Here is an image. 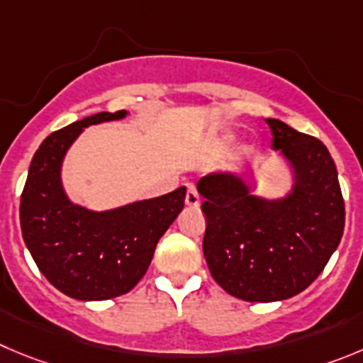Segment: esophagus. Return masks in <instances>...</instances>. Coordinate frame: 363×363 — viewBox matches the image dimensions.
<instances>
[{"label":"esophagus","instance_id":"esophagus-1","mask_svg":"<svg viewBox=\"0 0 363 363\" xmlns=\"http://www.w3.org/2000/svg\"><path fill=\"white\" fill-rule=\"evenodd\" d=\"M186 206H189V208H199V206H201V195H199V191L195 189V186L193 184L188 186V193H186Z\"/></svg>","mask_w":363,"mask_h":363}]
</instances>
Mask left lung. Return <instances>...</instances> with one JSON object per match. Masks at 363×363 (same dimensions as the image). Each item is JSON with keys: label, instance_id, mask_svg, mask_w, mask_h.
Here are the masks:
<instances>
[{"label": "left lung", "instance_id": "8db88e82", "mask_svg": "<svg viewBox=\"0 0 363 363\" xmlns=\"http://www.w3.org/2000/svg\"><path fill=\"white\" fill-rule=\"evenodd\" d=\"M272 148L296 172L283 201L252 197L233 174L199 181L204 197L202 249L213 279L233 297L272 303L297 296L323 272L344 233L337 166L326 145L279 120H267Z\"/></svg>", "mask_w": 363, "mask_h": 363}]
</instances>
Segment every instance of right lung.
Masks as SVG:
<instances>
[{"mask_svg":"<svg viewBox=\"0 0 363 363\" xmlns=\"http://www.w3.org/2000/svg\"><path fill=\"white\" fill-rule=\"evenodd\" d=\"M125 114L98 113L52 132L30 162L19 204L23 240L43 276L73 299L105 301L134 289L159 238L184 208V186L104 213L67 201L60 164L69 145L84 127Z\"/></svg>","mask_w":363,"mask_h":363,"instance_id":"add662e5","label":"right lung"}]
</instances>
